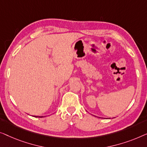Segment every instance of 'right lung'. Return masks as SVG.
<instances>
[{"instance_id":"obj_1","label":"right lung","mask_w":147,"mask_h":147,"mask_svg":"<svg viewBox=\"0 0 147 147\" xmlns=\"http://www.w3.org/2000/svg\"><path fill=\"white\" fill-rule=\"evenodd\" d=\"M34 117H36V116H34Z\"/></svg>"}]
</instances>
